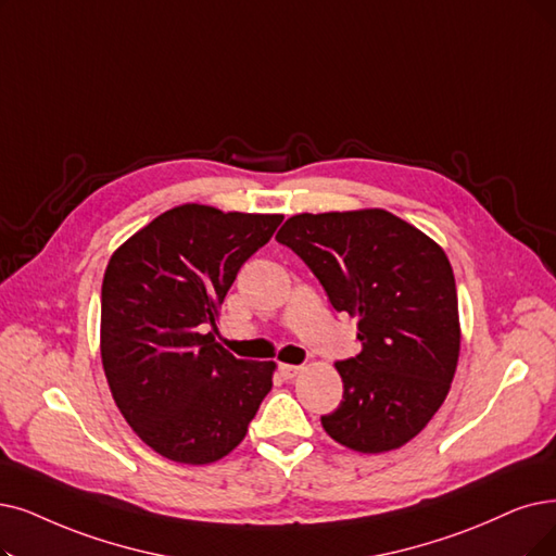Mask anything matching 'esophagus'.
<instances>
[{"label":"esophagus","mask_w":556,"mask_h":556,"mask_svg":"<svg viewBox=\"0 0 556 556\" xmlns=\"http://www.w3.org/2000/svg\"><path fill=\"white\" fill-rule=\"evenodd\" d=\"M280 374L285 376V379H294V376L301 374V367L299 365H280Z\"/></svg>","instance_id":"obj_1"}]
</instances>
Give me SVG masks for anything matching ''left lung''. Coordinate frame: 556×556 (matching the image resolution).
Listing matches in <instances>:
<instances>
[{
    "label": "left lung",
    "mask_w": 556,
    "mask_h": 556,
    "mask_svg": "<svg viewBox=\"0 0 556 556\" xmlns=\"http://www.w3.org/2000/svg\"><path fill=\"white\" fill-rule=\"evenodd\" d=\"M276 239L317 276L338 313L358 319L363 351L336 363L344 394L324 431L361 454L399 450L452 388L460 324L452 264L386 210L296 214Z\"/></svg>",
    "instance_id": "left-lung-1"
}]
</instances>
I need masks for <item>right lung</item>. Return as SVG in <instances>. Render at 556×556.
Masks as SVG:
<instances>
[{"instance_id": "1", "label": "right lung", "mask_w": 556, "mask_h": 556, "mask_svg": "<svg viewBox=\"0 0 556 556\" xmlns=\"http://www.w3.org/2000/svg\"><path fill=\"white\" fill-rule=\"evenodd\" d=\"M282 214L187 203L111 255L102 280L100 355L111 396L150 450L207 465L247 438L274 386V361H239L214 340L237 271Z\"/></svg>"}]
</instances>
